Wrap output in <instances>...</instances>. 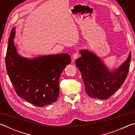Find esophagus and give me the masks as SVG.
<instances>
[{"mask_svg":"<svg viewBox=\"0 0 135 135\" xmlns=\"http://www.w3.org/2000/svg\"><path fill=\"white\" fill-rule=\"evenodd\" d=\"M79 54L78 52H76V53H74L73 55V61H74L75 59H77L79 57Z\"/></svg>","mask_w":135,"mask_h":135,"instance_id":"esophagus-1","label":"esophagus"}]
</instances>
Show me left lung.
<instances>
[{"label":"left lung","instance_id":"8db88e82","mask_svg":"<svg viewBox=\"0 0 135 135\" xmlns=\"http://www.w3.org/2000/svg\"><path fill=\"white\" fill-rule=\"evenodd\" d=\"M81 56L76 61L90 97L107 99L113 95L124 83L129 70L131 52L118 68L109 70L102 59L88 49L80 51Z\"/></svg>","mask_w":135,"mask_h":135}]
</instances>
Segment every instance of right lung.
Masks as SVG:
<instances>
[{"label": "right lung", "instance_id": "right-lung-1", "mask_svg": "<svg viewBox=\"0 0 135 135\" xmlns=\"http://www.w3.org/2000/svg\"><path fill=\"white\" fill-rule=\"evenodd\" d=\"M15 28L11 30L6 55V68L17 95L43 107L54 103L59 94V77L71 62L68 54L39 56L33 58L18 54L14 45Z\"/></svg>", "mask_w": 135, "mask_h": 135}]
</instances>
